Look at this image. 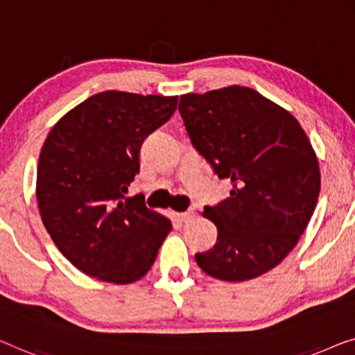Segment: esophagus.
Returning <instances> with one entry per match:
<instances>
[{
  "label": "esophagus",
  "mask_w": 355,
  "mask_h": 355,
  "mask_svg": "<svg viewBox=\"0 0 355 355\" xmlns=\"http://www.w3.org/2000/svg\"><path fill=\"white\" fill-rule=\"evenodd\" d=\"M177 217H178L182 222H191V220H194V218H196V212H194L193 209H188L187 212H180V214H177Z\"/></svg>",
  "instance_id": "34e87169"
}]
</instances>
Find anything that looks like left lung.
I'll return each mask as SVG.
<instances>
[{
	"label": "left lung",
	"instance_id": "obj_1",
	"mask_svg": "<svg viewBox=\"0 0 355 355\" xmlns=\"http://www.w3.org/2000/svg\"><path fill=\"white\" fill-rule=\"evenodd\" d=\"M189 139L230 198L204 207L218 230L198 266L223 282H246L277 267L296 246L315 211L320 167L291 112L256 89L232 85L180 96Z\"/></svg>",
	"mask_w": 355,
	"mask_h": 355
}]
</instances>
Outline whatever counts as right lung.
I'll return each instance as SVG.
<instances>
[{"label": "right lung", "instance_id": "1", "mask_svg": "<svg viewBox=\"0 0 355 355\" xmlns=\"http://www.w3.org/2000/svg\"><path fill=\"white\" fill-rule=\"evenodd\" d=\"M178 96L93 94L49 130L38 159L37 201L56 248L85 275L114 284L151 270L171 218L125 198L144 138L166 123Z\"/></svg>", "mask_w": 355, "mask_h": 355}]
</instances>
